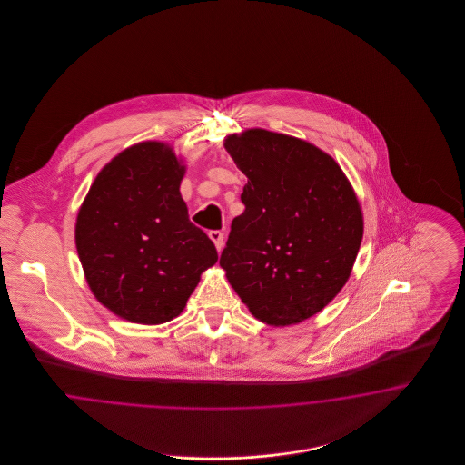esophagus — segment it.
Wrapping results in <instances>:
<instances>
[{"label":"esophagus","mask_w":465,"mask_h":465,"mask_svg":"<svg viewBox=\"0 0 465 465\" xmlns=\"http://www.w3.org/2000/svg\"><path fill=\"white\" fill-rule=\"evenodd\" d=\"M209 239L214 242L218 251H222L223 242H224V235H223V232H220V230H211V232H209Z\"/></svg>","instance_id":"obj_1"}]
</instances>
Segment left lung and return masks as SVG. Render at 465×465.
<instances>
[{
	"instance_id": "1",
	"label": "left lung",
	"mask_w": 465,
	"mask_h": 465,
	"mask_svg": "<svg viewBox=\"0 0 465 465\" xmlns=\"http://www.w3.org/2000/svg\"><path fill=\"white\" fill-rule=\"evenodd\" d=\"M224 148L247 184L220 265L254 317L302 322L351 277L362 241L354 190L331 156L291 135L251 129Z\"/></svg>"
}]
</instances>
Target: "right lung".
Listing matches in <instances>:
<instances>
[{
    "instance_id": "add662e5",
    "label": "right lung",
    "mask_w": 465,
    "mask_h": 465,
    "mask_svg": "<svg viewBox=\"0 0 465 465\" xmlns=\"http://www.w3.org/2000/svg\"><path fill=\"white\" fill-rule=\"evenodd\" d=\"M184 167L148 141L97 174L76 218V249L95 298L137 324L179 315L200 273L218 262L213 241L188 218Z\"/></svg>"
}]
</instances>
